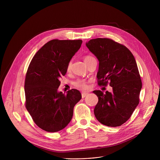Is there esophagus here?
Listing matches in <instances>:
<instances>
[{"label": "esophagus", "mask_w": 160, "mask_h": 160, "mask_svg": "<svg viewBox=\"0 0 160 160\" xmlns=\"http://www.w3.org/2000/svg\"><path fill=\"white\" fill-rule=\"evenodd\" d=\"M87 95H88L87 93H82V98H85L87 96Z\"/></svg>", "instance_id": "obj_1"}]
</instances>
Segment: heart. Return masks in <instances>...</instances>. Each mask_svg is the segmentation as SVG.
Masks as SVG:
<instances>
[{
    "label": "heart",
    "mask_w": 160,
    "mask_h": 160,
    "mask_svg": "<svg viewBox=\"0 0 160 160\" xmlns=\"http://www.w3.org/2000/svg\"><path fill=\"white\" fill-rule=\"evenodd\" d=\"M93 57L91 56H85L84 58V62H86L88 60H89V59L92 58ZM71 63H69L68 65H67V71H70L71 70ZM74 86L77 88L80 89H83V90H85V89H87L88 88V82H86V80H83V79H78L77 80H76L74 82Z\"/></svg>",
    "instance_id": "1"
}]
</instances>
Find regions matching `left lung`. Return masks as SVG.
<instances>
[{
  "instance_id": "left-lung-1",
  "label": "left lung",
  "mask_w": 160,
  "mask_h": 160,
  "mask_svg": "<svg viewBox=\"0 0 160 160\" xmlns=\"http://www.w3.org/2000/svg\"><path fill=\"white\" fill-rule=\"evenodd\" d=\"M87 47L99 61L98 84L112 87V93L93 91L98 98L94 113L97 119L110 127L127 122L139 102L142 82L135 58L124 45L109 38L89 40Z\"/></svg>"
}]
</instances>
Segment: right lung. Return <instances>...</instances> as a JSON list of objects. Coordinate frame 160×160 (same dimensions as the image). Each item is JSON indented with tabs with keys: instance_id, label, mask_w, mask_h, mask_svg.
<instances>
[{
	"instance_id": "1",
	"label": "right lung",
	"mask_w": 160,
	"mask_h": 160,
	"mask_svg": "<svg viewBox=\"0 0 160 160\" xmlns=\"http://www.w3.org/2000/svg\"><path fill=\"white\" fill-rule=\"evenodd\" d=\"M82 41L50 40L32 58L24 81L25 106L38 127L48 132L60 131L73 115V109L82 98L80 92L72 89L58 92L60 78L81 47Z\"/></svg>"
}]
</instances>
